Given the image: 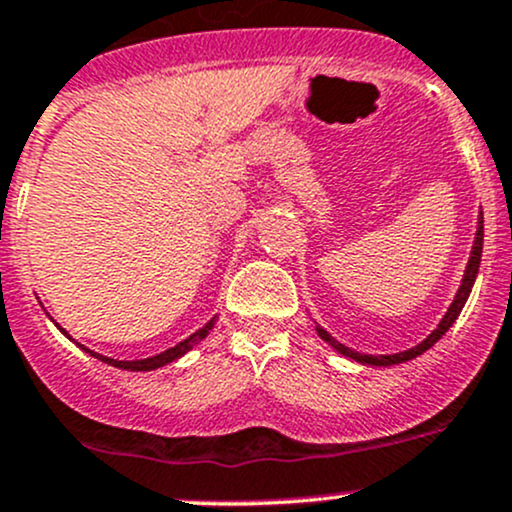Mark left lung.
Returning a JSON list of instances; mask_svg holds the SVG:
<instances>
[{"label": "left lung", "instance_id": "left-lung-1", "mask_svg": "<svg viewBox=\"0 0 512 512\" xmlns=\"http://www.w3.org/2000/svg\"><path fill=\"white\" fill-rule=\"evenodd\" d=\"M481 251H484V212H479V222H476V237H474V246H472V254H469V263H467V271L462 275V285H459L455 300H452L450 307H447L445 317L440 319L438 329H433V333H428L426 341H421L418 346H413L409 350H401V353H392V355H367V353H358V350L343 346L341 341H336V338L331 336L329 331L321 329L317 326L319 336L324 338L329 346L336 350V353L346 355V358L355 360V363L360 365H375V367H389V365H399V363H406V360H413L418 358L421 353H426L428 348H433L435 343L440 341L442 336H445L447 329H450L452 324H455V319L459 317V312H462V307L467 304L469 300V292H472L474 287V280H476V273H479V263H481Z\"/></svg>", "mask_w": 512, "mask_h": 512}]
</instances>
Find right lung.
I'll list each match as a JSON object with an SVG mask.
<instances>
[{
	"label": "right lung",
	"instance_id": "add662e5",
	"mask_svg": "<svg viewBox=\"0 0 512 512\" xmlns=\"http://www.w3.org/2000/svg\"><path fill=\"white\" fill-rule=\"evenodd\" d=\"M215 321H217V317H212L208 324L203 326V329H198L195 333H191V336L186 338V341H181V343H176L174 348H166L164 353H157V355H152V358H142V360H113V358H106V355H99V353H94V350H89L86 346H77L82 348V350H86V353L89 355H94V358H99L101 363H108V365H113V367H120V370H130V372H149V370H157V367H164V365H169V363H174V360H179V358H183V355L188 353V350H191L193 346H198L200 341H203L205 336H208V333L212 331V326H215ZM57 329H60V326H57ZM62 333H65L67 338H72L70 333H67L65 329H60Z\"/></svg>",
	"mask_w": 512,
	"mask_h": 512
}]
</instances>
